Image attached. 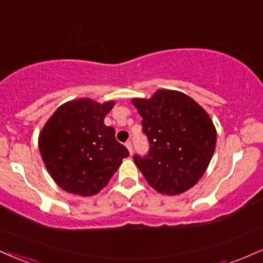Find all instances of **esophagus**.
<instances>
[{
    "mask_svg": "<svg viewBox=\"0 0 263 263\" xmlns=\"http://www.w3.org/2000/svg\"><path fill=\"white\" fill-rule=\"evenodd\" d=\"M126 147H127V149H128L129 153L132 154V152H134V145H132V142L131 141L126 142Z\"/></svg>",
    "mask_w": 263,
    "mask_h": 263,
    "instance_id": "esophagus-1",
    "label": "esophagus"
}]
</instances>
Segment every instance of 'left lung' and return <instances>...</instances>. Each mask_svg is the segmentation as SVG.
I'll return each mask as SVG.
<instances>
[{"mask_svg":"<svg viewBox=\"0 0 263 263\" xmlns=\"http://www.w3.org/2000/svg\"><path fill=\"white\" fill-rule=\"evenodd\" d=\"M132 104L149 143L145 156H134L136 165L160 194L187 191L204 174L216 148L210 115L192 98L175 90H157L151 99H134Z\"/></svg>","mask_w":263,"mask_h":263,"instance_id":"1","label":"left lung"}]
</instances>
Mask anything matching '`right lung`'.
<instances>
[{"label":"right lung","mask_w":263,"mask_h":263,"mask_svg":"<svg viewBox=\"0 0 263 263\" xmlns=\"http://www.w3.org/2000/svg\"><path fill=\"white\" fill-rule=\"evenodd\" d=\"M114 101L71 100L52 114L39 135V149L55 182L69 194L91 196L103 190L129 156L104 125Z\"/></svg>","instance_id":"1"}]
</instances>
